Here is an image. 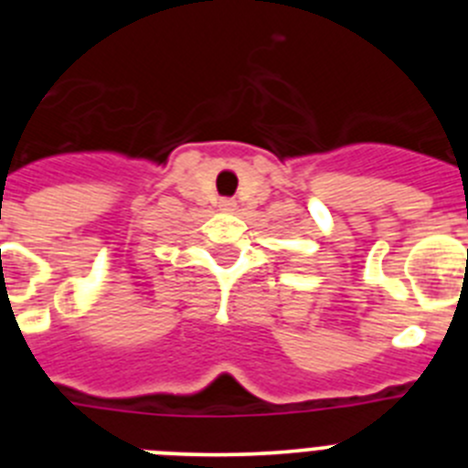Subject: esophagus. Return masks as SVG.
Returning <instances> with one entry per match:
<instances>
[{
  "instance_id": "1",
  "label": "esophagus",
  "mask_w": 468,
  "mask_h": 468,
  "mask_svg": "<svg viewBox=\"0 0 468 468\" xmlns=\"http://www.w3.org/2000/svg\"><path fill=\"white\" fill-rule=\"evenodd\" d=\"M218 208L227 210V213H229V210L237 208V201H234V198H220V201H218Z\"/></svg>"
}]
</instances>
